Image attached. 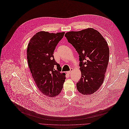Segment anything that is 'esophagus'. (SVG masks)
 I'll return each instance as SVG.
<instances>
[{"label":"esophagus","mask_w":129,"mask_h":129,"mask_svg":"<svg viewBox=\"0 0 129 129\" xmlns=\"http://www.w3.org/2000/svg\"><path fill=\"white\" fill-rule=\"evenodd\" d=\"M72 70H71V71H68V72H67V74H71V72H72Z\"/></svg>","instance_id":"obj_1"}]
</instances>
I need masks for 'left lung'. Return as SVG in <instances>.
I'll list each match as a JSON object with an SVG mask.
<instances>
[{
    "mask_svg": "<svg viewBox=\"0 0 129 129\" xmlns=\"http://www.w3.org/2000/svg\"><path fill=\"white\" fill-rule=\"evenodd\" d=\"M65 37L79 55L81 76L76 83L77 89L83 95L92 94L104 81L109 59L108 44L93 28L69 32Z\"/></svg>",
    "mask_w": 129,
    "mask_h": 129,
    "instance_id": "obj_1",
    "label": "left lung"
}]
</instances>
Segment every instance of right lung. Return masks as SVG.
<instances>
[{
    "instance_id": "obj_1",
    "label": "right lung",
    "mask_w": 129,
    "mask_h": 129,
    "mask_svg": "<svg viewBox=\"0 0 129 129\" xmlns=\"http://www.w3.org/2000/svg\"><path fill=\"white\" fill-rule=\"evenodd\" d=\"M64 33L40 31L31 38L28 45L27 60L33 78L40 91L51 97L60 93L66 79V74L60 72V66L53 55Z\"/></svg>"
}]
</instances>
